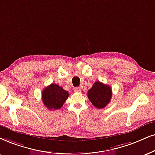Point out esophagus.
I'll use <instances>...</instances> for the list:
<instances>
[{"mask_svg":"<svg viewBox=\"0 0 155 155\" xmlns=\"http://www.w3.org/2000/svg\"><path fill=\"white\" fill-rule=\"evenodd\" d=\"M74 91L75 92H80L81 91V89L80 87H75L74 89Z\"/></svg>","mask_w":155,"mask_h":155,"instance_id":"34e87169","label":"esophagus"}]
</instances>
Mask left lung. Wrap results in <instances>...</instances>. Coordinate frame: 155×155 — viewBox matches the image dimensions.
I'll return each mask as SVG.
<instances>
[{
	"label": "left lung",
	"instance_id": "obj_1",
	"mask_svg": "<svg viewBox=\"0 0 155 155\" xmlns=\"http://www.w3.org/2000/svg\"><path fill=\"white\" fill-rule=\"evenodd\" d=\"M87 96L95 107L103 109L110 102L112 91L109 86L100 81H96L88 91Z\"/></svg>",
	"mask_w": 155,
	"mask_h": 155
}]
</instances>
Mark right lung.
I'll use <instances>...</instances> for the list:
<instances>
[{
    "instance_id": "obj_1",
    "label": "right lung",
    "mask_w": 155,
    "mask_h": 155,
    "mask_svg": "<svg viewBox=\"0 0 155 155\" xmlns=\"http://www.w3.org/2000/svg\"><path fill=\"white\" fill-rule=\"evenodd\" d=\"M42 101L45 107L49 110L61 108L69 94L58 84H51L42 91Z\"/></svg>"
}]
</instances>
